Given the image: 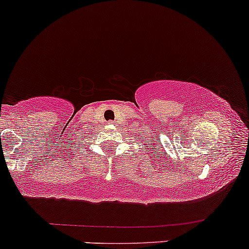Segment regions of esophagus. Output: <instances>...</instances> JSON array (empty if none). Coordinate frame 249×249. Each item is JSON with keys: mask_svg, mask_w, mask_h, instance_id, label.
I'll return each mask as SVG.
<instances>
[{"mask_svg": "<svg viewBox=\"0 0 249 249\" xmlns=\"http://www.w3.org/2000/svg\"><path fill=\"white\" fill-rule=\"evenodd\" d=\"M111 123H112V122H111Z\"/></svg>", "mask_w": 249, "mask_h": 249, "instance_id": "1", "label": "esophagus"}]
</instances>
